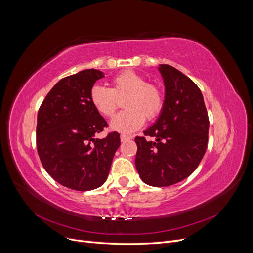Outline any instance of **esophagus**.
<instances>
[{"label":"esophagus","instance_id":"34e87169","mask_svg":"<svg viewBox=\"0 0 253 253\" xmlns=\"http://www.w3.org/2000/svg\"><path fill=\"white\" fill-rule=\"evenodd\" d=\"M132 138H133V136H131V135H126V134H121V135H120L121 141H126V140L132 139Z\"/></svg>","mask_w":253,"mask_h":253}]
</instances>
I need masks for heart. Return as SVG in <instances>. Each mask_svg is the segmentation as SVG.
I'll return each instance as SVG.
<instances>
[{"label": "heart", "mask_w": 253, "mask_h": 253, "mask_svg": "<svg viewBox=\"0 0 253 253\" xmlns=\"http://www.w3.org/2000/svg\"><path fill=\"white\" fill-rule=\"evenodd\" d=\"M113 87L95 84L90 88L89 99L94 108L105 117H112L118 108V98H124L125 108L111 121L114 131L132 133L142 126L145 118L152 120L160 113L164 95L154 84L148 83L143 76L134 71H126L115 76Z\"/></svg>", "instance_id": "1"}]
</instances>
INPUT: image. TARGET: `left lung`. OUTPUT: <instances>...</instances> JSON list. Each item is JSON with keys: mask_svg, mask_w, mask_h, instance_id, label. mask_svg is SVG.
<instances>
[{"mask_svg": "<svg viewBox=\"0 0 253 253\" xmlns=\"http://www.w3.org/2000/svg\"><path fill=\"white\" fill-rule=\"evenodd\" d=\"M165 84L163 109L154 125L143 132L154 142L137 136L136 169L152 187L175 185L192 174L208 144L209 118L196 84L175 67L159 64Z\"/></svg>", "mask_w": 253, "mask_h": 253, "instance_id": "8db88e82", "label": "left lung"}]
</instances>
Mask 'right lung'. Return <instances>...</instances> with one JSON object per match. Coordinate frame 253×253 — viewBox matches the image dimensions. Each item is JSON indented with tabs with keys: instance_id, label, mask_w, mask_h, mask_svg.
<instances>
[{
	"instance_id": "right-lung-1",
	"label": "right lung",
	"mask_w": 253,
	"mask_h": 253,
	"mask_svg": "<svg viewBox=\"0 0 253 253\" xmlns=\"http://www.w3.org/2000/svg\"><path fill=\"white\" fill-rule=\"evenodd\" d=\"M103 77L90 68L61 79L38 112L37 149L44 169L60 185L76 191L103 185L120 145L117 132L95 139L108 124L91 104L89 91Z\"/></svg>"
}]
</instances>
